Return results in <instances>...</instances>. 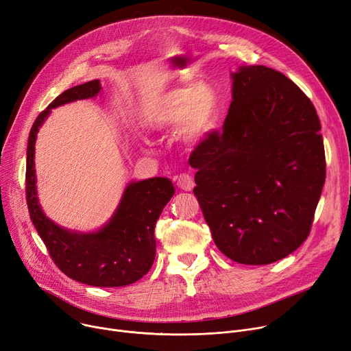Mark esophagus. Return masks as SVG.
Instances as JSON below:
<instances>
[{
  "instance_id": "obj_1",
  "label": "esophagus",
  "mask_w": 351,
  "mask_h": 351,
  "mask_svg": "<svg viewBox=\"0 0 351 351\" xmlns=\"http://www.w3.org/2000/svg\"><path fill=\"white\" fill-rule=\"evenodd\" d=\"M177 185L182 191H191L194 189V180L190 174H180L177 177Z\"/></svg>"
}]
</instances>
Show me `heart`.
I'll return each instance as SVG.
<instances>
[{
  "label": "heart",
  "mask_w": 351,
  "mask_h": 351,
  "mask_svg": "<svg viewBox=\"0 0 351 351\" xmlns=\"http://www.w3.org/2000/svg\"><path fill=\"white\" fill-rule=\"evenodd\" d=\"M219 117V96L207 84L161 90L143 108V120L149 129L164 132L178 126V136L190 144L207 140L217 130Z\"/></svg>",
  "instance_id": "heart-1"
}]
</instances>
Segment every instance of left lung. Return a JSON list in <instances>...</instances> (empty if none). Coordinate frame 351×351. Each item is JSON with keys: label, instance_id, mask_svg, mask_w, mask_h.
Returning <instances> with one entry per match:
<instances>
[{"label": "left lung", "instance_id": "8db88e82", "mask_svg": "<svg viewBox=\"0 0 351 351\" xmlns=\"http://www.w3.org/2000/svg\"><path fill=\"white\" fill-rule=\"evenodd\" d=\"M222 133L190 157L194 194L213 239L230 259L267 265L306 241L326 180L313 103L283 73L239 66Z\"/></svg>", "mask_w": 351, "mask_h": 351}]
</instances>
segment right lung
Returning a JSON list of instances; mask_svg holds the SVG:
<instances>
[{
  "instance_id": "obj_1",
  "label": "right lung",
  "mask_w": 351,
  "mask_h": 351,
  "mask_svg": "<svg viewBox=\"0 0 351 351\" xmlns=\"http://www.w3.org/2000/svg\"><path fill=\"white\" fill-rule=\"evenodd\" d=\"M100 90L99 79L73 86L39 113L28 137L25 190L31 221L59 269L85 285L117 287L132 285L150 271L156 258V222L174 195L171 180L153 177L129 182L112 218L97 231L79 232L59 226L44 214L36 191L34 161L36 134L51 110L71 101L96 97Z\"/></svg>"
}]
</instances>
